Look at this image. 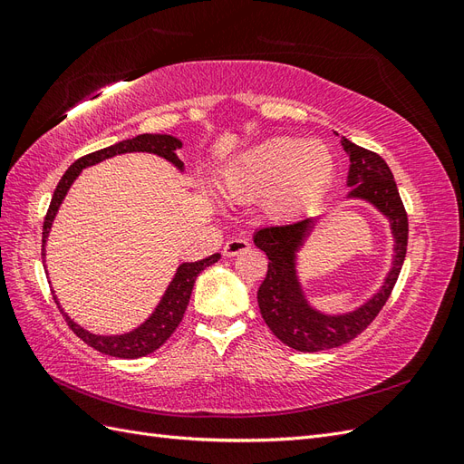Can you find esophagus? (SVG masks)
<instances>
[{
  "label": "esophagus",
  "mask_w": 464,
  "mask_h": 464,
  "mask_svg": "<svg viewBox=\"0 0 464 464\" xmlns=\"http://www.w3.org/2000/svg\"><path fill=\"white\" fill-rule=\"evenodd\" d=\"M249 249V242L244 240V237H232V240L227 242L224 246V256L227 257H234L237 254H242V251Z\"/></svg>",
  "instance_id": "obj_1"
}]
</instances>
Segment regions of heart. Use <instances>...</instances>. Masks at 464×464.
Here are the masks:
<instances>
[{
  "label": "heart",
  "instance_id": "1",
  "mask_svg": "<svg viewBox=\"0 0 464 464\" xmlns=\"http://www.w3.org/2000/svg\"><path fill=\"white\" fill-rule=\"evenodd\" d=\"M333 172L334 159L325 143L276 137L236 157L222 186L234 199L263 198L269 218L292 220L321 198Z\"/></svg>",
  "mask_w": 464,
  "mask_h": 464
}]
</instances>
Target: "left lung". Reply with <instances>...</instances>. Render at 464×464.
<instances>
[{
	"instance_id": "left-lung-1",
	"label": "left lung",
	"mask_w": 464,
	"mask_h": 464,
	"mask_svg": "<svg viewBox=\"0 0 464 464\" xmlns=\"http://www.w3.org/2000/svg\"><path fill=\"white\" fill-rule=\"evenodd\" d=\"M343 147L350 157V198L366 199L389 217L397 240V256L385 285L368 304L348 315L329 317L307 305L296 278V251L310 234L314 218L257 230L254 242L269 257V269L257 292L261 315L276 339L300 353L331 350L366 331L387 304L406 257L409 217L387 162L377 152L350 143L348 139H343Z\"/></svg>"
}]
</instances>
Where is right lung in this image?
<instances>
[{"label":"right lung","instance_id":"obj_1","mask_svg":"<svg viewBox=\"0 0 464 464\" xmlns=\"http://www.w3.org/2000/svg\"><path fill=\"white\" fill-rule=\"evenodd\" d=\"M179 147H181V143L172 135L143 133V135H137L133 139H128V141H120L116 145L94 150L91 154H85V157L77 159L72 166L67 168V172L62 176L60 184H58V188H55L53 198L50 201L48 213L44 217V227H42V257H44V244H46V236L50 232L53 217H55V213H58V208L65 198L67 189L72 188V184L81 174L82 168L92 166L96 162H102V160H106L110 157H116V154H121V152H137V150L154 152V154H159V157L170 160L174 166L184 168V162L176 157V149H179ZM218 259H220V254H215V256H210L201 261L179 265L178 273L170 283V286H168L157 310H154V314L143 323L141 327H137L135 331H131L128 334H116V336L92 334L85 329H81L77 323H73L63 314V310H60V312L63 314L69 329H72L79 336V339H82V343H87L91 348L98 350V353L114 356V358H141V356L154 353V350L160 348L168 339H170L172 333L179 325V321L184 319V314L188 310V304L191 298L195 278H198V275L201 271H205L207 266L217 263ZM53 300H55V296H53ZM55 304H58V300H55Z\"/></svg>","mask_w":464,"mask_h":464}]
</instances>
